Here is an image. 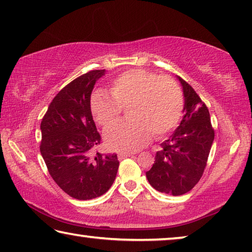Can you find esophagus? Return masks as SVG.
Listing matches in <instances>:
<instances>
[{"mask_svg":"<svg viewBox=\"0 0 252 252\" xmlns=\"http://www.w3.org/2000/svg\"><path fill=\"white\" fill-rule=\"evenodd\" d=\"M133 155H132V153H130V152H121V153H119L118 155V158H119V160H123V159H126V158H129V157H132Z\"/></svg>","mask_w":252,"mask_h":252,"instance_id":"34e87169","label":"esophagus"}]
</instances>
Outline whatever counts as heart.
Masks as SVG:
<instances>
[{"label": "heart", "mask_w": 252, "mask_h": 252, "mask_svg": "<svg viewBox=\"0 0 252 252\" xmlns=\"http://www.w3.org/2000/svg\"><path fill=\"white\" fill-rule=\"evenodd\" d=\"M111 95L95 92L91 97V112L102 126L117 121L122 108H129L131 121L108 127L104 140L110 149L133 152L151 138L167 135L180 122L183 96L179 85L167 76H158L141 69L126 71L113 80Z\"/></svg>", "instance_id": "heart-1"}]
</instances>
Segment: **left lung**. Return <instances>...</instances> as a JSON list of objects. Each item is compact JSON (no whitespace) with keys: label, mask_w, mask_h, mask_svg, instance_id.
<instances>
[{"label":"left lung","mask_w":252,"mask_h":252,"mask_svg":"<svg viewBox=\"0 0 252 252\" xmlns=\"http://www.w3.org/2000/svg\"><path fill=\"white\" fill-rule=\"evenodd\" d=\"M182 85L185 105L180 125L160 144L147 179L162 193L181 195L202 177L215 139L209 110L191 85L177 76Z\"/></svg>","instance_id":"8db88e82"}]
</instances>
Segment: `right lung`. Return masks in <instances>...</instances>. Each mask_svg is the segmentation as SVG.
Returning a JSON list of instances; mask_svg holds the SVG:
<instances>
[{
  "label": "right lung",
  "mask_w": 252,
  "mask_h": 252,
  "mask_svg": "<svg viewBox=\"0 0 252 252\" xmlns=\"http://www.w3.org/2000/svg\"><path fill=\"white\" fill-rule=\"evenodd\" d=\"M105 70H93L72 81L49 105L41 122V155L55 183L70 197L90 200L113 185L117 155L91 156L100 144L91 113V93Z\"/></svg>",
  "instance_id": "1"
}]
</instances>
